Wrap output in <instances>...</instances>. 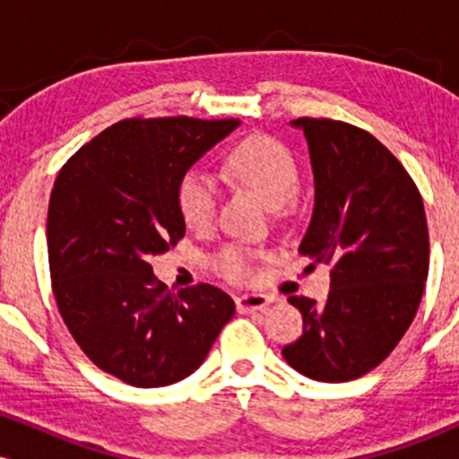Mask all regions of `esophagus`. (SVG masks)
<instances>
[{
  "instance_id": "obj_1",
  "label": "esophagus",
  "mask_w": 459,
  "mask_h": 459,
  "mask_svg": "<svg viewBox=\"0 0 459 459\" xmlns=\"http://www.w3.org/2000/svg\"><path fill=\"white\" fill-rule=\"evenodd\" d=\"M270 302L272 298L263 296V293H246V296H239L235 299L237 310H239V313H255V310L265 308Z\"/></svg>"
}]
</instances>
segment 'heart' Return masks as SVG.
I'll use <instances>...</instances> for the list:
<instances>
[{
  "mask_svg": "<svg viewBox=\"0 0 459 459\" xmlns=\"http://www.w3.org/2000/svg\"><path fill=\"white\" fill-rule=\"evenodd\" d=\"M226 175L252 189L272 209H281L296 198L299 189V168L287 146L267 135H250L224 152ZM177 212L194 230L213 222L218 189L203 172H186L175 189ZM259 252L244 246H230L218 259V270L230 282H247L255 276Z\"/></svg>",
  "mask_w": 459,
  "mask_h": 459,
  "instance_id": "obj_1",
  "label": "heart"
}]
</instances>
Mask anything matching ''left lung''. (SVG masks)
Wrapping results in <instances>:
<instances>
[{
    "label": "left lung",
    "mask_w": 459,
    "mask_h": 459,
    "mask_svg": "<svg viewBox=\"0 0 459 459\" xmlns=\"http://www.w3.org/2000/svg\"><path fill=\"white\" fill-rule=\"evenodd\" d=\"M315 175V209L299 255L330 265L324 304L289 302L304 332L282 347L310 380L350 382L376 368L412 324L429 272L423 198L402 161L350 123L296 118Z\"/></svg>",
    "instance_id": "left-lung-1"
}]
</instances>
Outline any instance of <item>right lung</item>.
Instances as JSON below:
<instances>
[{"label": "right lung", "instance_id": "obj_1", "mask_svg": "<svg viewBox=\"0 0 459 459\" xmlns=\"http://www.w3.org/2000/svg\"><path fill=\"white\" fill-rule=\"evenodd\" d=\"M239 120L125 118L62 166L49 198L51 289L68 332L101 371L138 388L203 365L235 302L200 282L172 293L149 259L186 235L178 178Z\"/></svg>", "mask_w": 459, "mask_h": 459}]
</instances>
